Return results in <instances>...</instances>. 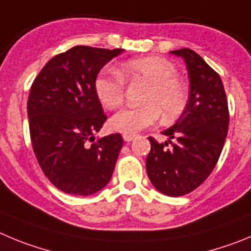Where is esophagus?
Returning a JSON list of instances; mask_svg holds the SVG:
<instances>
[{
	"mask_svg": "<svg viewBox=\"0 0 251 251\" xmlns=\"http://www.w3.org/2000/svg\"><path fill=\"white\" fill-rule=\"evenodd\" d=\"M123 137H124V140H125L126 142H130V141H132V140L135 139V135H131V134H124V135H123Z\"/></svg>",
	"mask_w": 251,
	"mask_h": 251,
	"instance_id": "esophagus-1",
	"label": "esophagus"
}]
</instances>
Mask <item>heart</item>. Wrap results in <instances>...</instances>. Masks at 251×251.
<instances>
[{
    "label": "heart",
    "instance_id": "b5f03b06",
    "mask_svg": "<svg viewBox=\"0 0 251 251\" xmlns=\"http://www.w3.org/2000/svg\"><path fill=\"white\" fill-rule=\"evenodd\" d=\"M177 70L171 62L161 57L130 60L115 71L101 72L95 78L94 89L101 105L116 109L125 96V80L148 85L141 96L144 105L123 109L110 119L112 130L123 134H136L153 125L160 115L165 123H170L182 114L186 107L187 87L177 77Z\"/></svg>",
    "mask_w": 251,
    "mask_h": 251
}]
</instances>
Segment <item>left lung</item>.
I'll use <instances>...</instances> for the list:
<instances>
[{"mask_svg":"<svg viewBox=\"0 0 251 251\" xmlns=\"http://www.w3.org/2000/svg\"><path fill=\"white\" fill-rule=\"evenodd\" d=\"M171 53L184 58L186 64L189 99L179 120L161 132L169 137L173 148L166 149L167 141L159 144L149 137L151 150L146 171L160 193L182 196L200 186L215 168L227 135L229 109L218 72L193 50H175Z\"/></svg>","mask_w":251,"mask_h":251,"instance_id":"8db88e82","label":"left lung"}]
</instances>
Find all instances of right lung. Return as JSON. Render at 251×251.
<instances>
[{"label": "right lung", "mask_w": 251, "mask_h": 251, "mask_svg": "<svg viewBox=\"0 0 251 251\" xmlns=\"http://www.w3.org/2000/svg\"><path fill=\"white\" fill-rule=\"evenodd\" d=\"M123 49L75 46L47 62L33 81L27 116L33 152L47 179L70 195L107 185L124 145L120 134L95 141L106 121L94 82Z\"/></svg>", "instance_id": "1"}]
</instances>
